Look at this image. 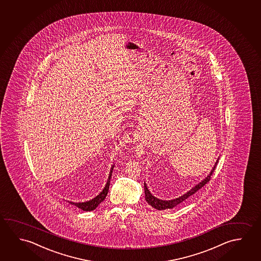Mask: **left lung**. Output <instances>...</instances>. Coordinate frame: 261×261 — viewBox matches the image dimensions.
<instances>
[{"label":"left lung","instance_id":"obj_1","mask_svg":"<svg viewBox=\"0 0 261 261\" xmlns=\"http://www.w3.org/2000/svg\"><path fill=\"white\" fill-rule=\"evenodd\" d=\"M218 162V160L217 161V163H216V165H215V167H213L211 173L205 177V179L203 180L202 182H200L199 184L197 185L195 188H192L190 191H188L187 194L183 195L182 197H177V198L173 199V200H160V199H158L156 197H154V196H152V194L150 193L148 188H146V185L145 184L144 187H145V200H146V202H147L150 205H152L154 208L158 210H167V208H173V207H175L176 205L181 204L183 201L188 199V197L193 196V195L197 192V191H198L200 188H203L207 182H210V180L211 179V175L213 174V172L215 171Z\"/></svg>","mask_w":261,"mask_h":261}]
</instances>
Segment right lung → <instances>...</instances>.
Listing matches in <instances>:
<instances>
[{"instance_id": "1", "label": "right lung", "mask_w": 261, "mask_h": 261, "mask_svg": "<svg viewBox=\"0 0 261 261\" xmlns=\"http://www.w3.org/2000/svg\"><path fill=\"white\" fill-rule=\"evenodd\" d=\"M113 168H114V167H112L110 175H109V177H108V180H107L106 187L103 188V191L100 193L97 197H94L92 200L82 202V203H74V202H69V203L72 204V205H76L77 207L81 208V210H84V211H92V210H95V208L98 206L99 204H100L101 202H103V201L105 200V198L107 197L108 189H109V186H110V180H111Z\"/></svg>"}]
</instances>
